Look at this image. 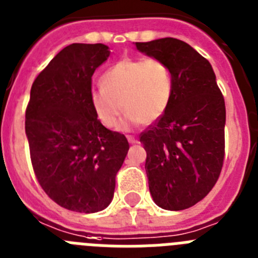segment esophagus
<instances>
[{
    "mask_svg": "<svg viewBox=\"0 0 258 258\" xmlns=\"http://www.w3.org/2000/svg\"><path fill=\"white\" fill-rule=\"evenodd\" d=\"M127 140H128V143H131V144H135V143H138V139L134 138V136H127Z\"/></svg>",
    "mask_w": 258,
    "mask_h": 258,
    "instance_id": "esophagus-1",
    "label": "esophagus"
}]
</instances>
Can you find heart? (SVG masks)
<instances>
[{"label": "heart", "mask_w": 258, "mask_h": 258, "mask_svg": "<svg viewBox=\"0 0 258 258\" xmlns=\"http://www.w3.org/2000/svg\"><path fill=\"white\" fill-rule=\"evenodd\" d=\"M100 84L101 88L91 92V105L106 128L118 126L123 110L126 126L156 122L166 111L172 95L170 69L157 58L116 62L102 74Z\"/></svg>", "instance_id": "1"}]
</instances>
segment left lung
I'll return each mask as SVG.
<instances>
[{"label":"left lung","mask_w":258,"mask_h":258,"mask_svg":"<svg viewBox=\"0 0 258 258\" xmlns=\"http://www.w3.org/2000/svg\"><path fill=\"white\" fill-rule=\"evenodd\" d=\"M166 63L172 95L160 119L140 134L149 191L162 209L183 210L207 196L225 160L226 107L207 58L182 40L135 42Z\"/></svg>","instance_id":"1"}]
</instances>
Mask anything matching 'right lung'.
<instances>
[{
	"instance_id": "obj_1",
	"label": "right lung",
	"mask_w": 258,
	"mask_h": 258,
	"mask_svg": "<svg viewBox=\"0 0 258 258\" xmlns=\"http://www.w3.org/2000/svg\"><path fill=\"white\" fill-rule=\"evenodd\" d=\"M110 54L104 44H71L37 75L26 109L36 179L64 209L96 213L110 204L126 136L107 130L91 105L92 75Z\"/></svg>"
}]
</instances>
